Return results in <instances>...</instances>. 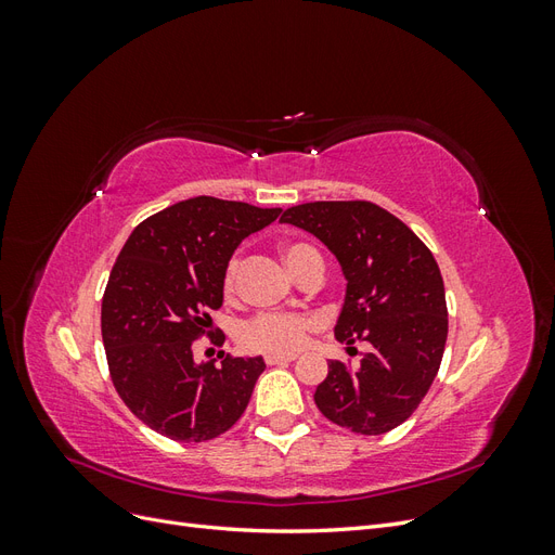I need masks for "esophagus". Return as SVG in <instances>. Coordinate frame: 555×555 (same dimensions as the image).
Returning a JSON list of instances; mask_svg holds the SVG:
<instances>
[{
	"instance_id": "1",
	"label": "esophagus",
	"mask_w": 555,
	"mask_h": 555,
	"mask_svg": "<svg viewBox=\"0 0 555 555\" xmlns=\"http://www.w3.org/2000/svg\"><path fill=\"white\" fill-rule=\"evenodd\" d=\"M296 361V354H268L266 363L268 365H284V363H292Z\"/></svg>"
}]
</instances>
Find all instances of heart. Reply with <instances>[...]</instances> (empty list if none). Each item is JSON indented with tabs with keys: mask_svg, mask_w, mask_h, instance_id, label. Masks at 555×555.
<instances>
[{
	"mask_svg": "<svg viewBox=\"0 0 555 555\" xmlns=\"http://www.w3.org/2000/svg\"><path fill=\"white\" fill-rule=\"evenodd\" d=\"M310 251L314 249H310L304 243H289L282 247V257L289 271L296 273L300 261H304ZM236 282H238V259H231L222 282L227 296L236 294ZM312 328H314V319L306 314L261 312L243 324L238 338L243 347L251 351H263V354H289V351H298L308 343V335Z\"/></svg>",
	"mask_w": 555,
	"mask_h": 555,
	"instance_id": "obj_1",
	"label": "heart"
}]
</instances>
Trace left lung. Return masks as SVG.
Listing matches in <instances>:
<instances>
[{
  "mask_svg": "<svg viewBox=\"0 0 555 555\" xmlns=\"http://www.w3.org/2000/svg\"><path fill=\"white\" fill-rule=\"evenodd\" d=\"M340 261L347 280L335 340L365 343L351 371L328 363L314 402L328 422L359 435L400 426L440 371L449 319L442 273L433 251L396 215L371 201H314L282 212Z\"/></svg>",
  "mask_w": 555,
  "mask_h": 555,
  "instance_id": "8db88e82",
  "label": "left lung"
}]
</instances>
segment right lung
I'll list each match as a JSON object with an SVG mask.
<instances>
[{
	"label": "right lung",
	"mask_w": 555,
	"mask_h": 555,
	"mask_svg": "<svg viewBox=\"0 0 555 555\" xmlns=\"http://www.w3.org/2000/svg\"><path fill=\"white\" fill-rule=\"evenodd\" d=\"M282 208L194 196L150 215L117 257L102 338L115 391L145 426L176 442H206L243 416L263 359L196 363L192 343L210 335L224 271L243 238Z\"/></svg>",
	"instance_id": "1"
}]
</instances>
